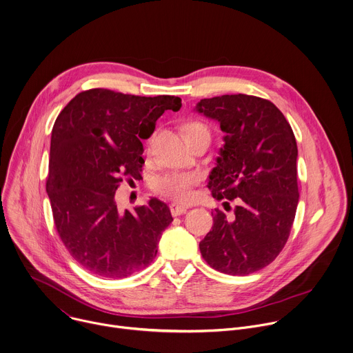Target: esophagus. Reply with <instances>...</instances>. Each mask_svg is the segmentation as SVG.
Instances as JSON below:
<instances>
[{
  "mask_svg": "<svg viewBox=\"0 0 353 353\" xmlns=\"http://www.w3.org/2000/svg\"><path fill=\"white\" fill-rule=\"evenodd\" d=\"M188 208L185 206H181V205H177V203H170V213L173 216H180V214H184L187 212Z\"/></svg>",
  "mask_w": 353,
  "mask_h": 353,
  "instance_id": "esophagus-1",
  "label": "esophagus"
}]
</instances>
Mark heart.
<instances>
[{
    "label": "heart",
    "mask_w": 353,
    "mask_h": 353,
    "mask_svg": "<svg viewBox=\"0 0 353 353\" xmlns=\"http://www.w3.org/2000/svg\"><path fill=\"white\" fill-rule=\"evenodd\" d=\"M208 130L205 125L199 122H191L184 126L185 137H191L192 134ZM201 176L195 172H173L165 176H159L154 180V188L162 196L173 199L180 203L190 202L194 196L192 187L199 181Z\"/></svg>",
    "instance_id": "heart-1"
}]
</instances>
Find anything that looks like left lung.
<instances>
[{"mask_svg": "<svg viewBox=\"0 0 353 353\" xmlns=\"http://www.w3.org/2000/svg\"><path fill=\"white\" fill-rule=\"evenodd\" d=\"M194 110L219 122L224 133L208 179L213 198H239L232 221L212 213L201 255L221 273L251 274L277 258L295 219L299 192L292 129L274 103L254 95L203 98Z\"/></svg>", "mask_w": 353, "mask_h": 353, "instance_id": "1", "label": "left lung"}]
</instances>
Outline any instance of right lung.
Here are the masks:
<instances>
[{"label":"right lung","mask_w":353,"mask_h":353,"mask_svg":"<svg viewBox=\"0 0 353 353\" xmlns=\"http://www.w3.org/2000/svg\"><path fill=\"white\" fill-rule=\"evenodd\" d=\"M173 95L139 97L92 88L58 114L51 134L47 194L55 227L72 258L87 272L125 279L158 254L169 206L151 198L119 212L114 192L123 177L139 179L143 143L165 110H180Z\"/></svg>","instance_id":"1"}]
</instances>
